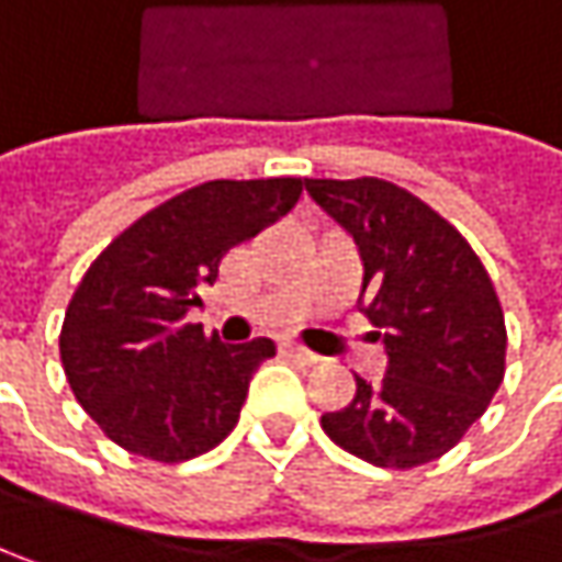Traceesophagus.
Listing matches in <instances>:
<instances>
[{
	"label": "esophagus",
	"instance_id": "34e87169",
	"mask_svg": "<svg viewBox=\"0 0 562 562\" xmlns=\"http://www.w3.org/2000/svg\"><path fill=\"white\" fill-rule=\"evenodd\" d=\"M282 352H285V356H292V359H299L302 366H317V362H321V356H317V352L299 347V344H282Z\"/></svg>",
	"mask_w": 562,
	"mask_h": 562
}]
</instances>
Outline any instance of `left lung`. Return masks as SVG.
I'll return each instance as SVG.
<instances>
[{"instance_id":"1","label":"left lung","mask_w":562,"mask_h":562,"mask_svg":"<svg viewBox=\"0 0 562 562\" xmlns=\"http://www.w3.org/2000/svg\"><path fill=\"white\" fill-rule=\"evenodd\" d=\"M356 241L359 308L379 327L387 372L356 375L352 404L324 413L337 446L375 468L436 461L477 423L506 372V321L471 245L413 193L379 181H305Z\"/></svg>"}]
</instances>
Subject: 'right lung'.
I'll return each instance as SVG.
<instances>
[{
    "instance_id": "1",
    "label": "right lung",
    "mask_w": 562,
    "mask_h": 562,
    "mask_svg": "<svg viewBox=\"0 0 562 562\" xmlns=\"http://www.w3.org/2000/svg\"><path fill=\"white\" fill-rule=\"evenodd\" d=\"M302 196L299 178L210 181L183 190L116 235L79 282L59 334L69 387L120 448L178 464L238 423L250 375L277 347L222 344L187 324L200 285L228 250Z\"/></svg>"
}]
</instances>
